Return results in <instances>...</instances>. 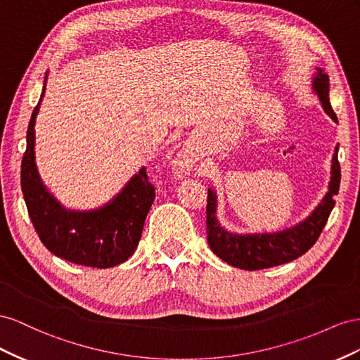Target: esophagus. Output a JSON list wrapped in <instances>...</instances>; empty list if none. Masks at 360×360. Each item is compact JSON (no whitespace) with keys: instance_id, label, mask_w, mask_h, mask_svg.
Masks as SVG:
<instances>
[{"instance_id":"obj_1","label":"esophagus","mask_w":360,"mask_h":360,"mask_svg":"<svg viewBox=\"0 0 360 360\" xmlns=\"http://www.w3.org/2000/svg\"><path fill=\"white\" fill-rule=\"evenodd\" d=\"M190 167H191V160H190L187 153H184V152H181L179 155L174 158V161H173V170H174V173L178 174V176L186 174L190 170Z\"/></svg>"}]
</instances>
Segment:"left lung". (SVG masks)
I'll use <instances>...</instances> for the list:
<instances>
[{"instance_id": "obj_1", "label": "left lung", "mask_w": 360, "mask_h": 360, "mask_svg": "<svg viewBox=\"0 0 360 360\" xmlns=\"http://www.w3.org/2000/svg\"><path fill=\"white\" fill-rule=\"evenodd\" d=\"M314 89L320 98L324 111L335 122L338 117L332 110L330 101H328V77L321 69L314 78ZM341 184V167L338 161V148L332 164V181L330 188L326 194L323 202L300 224L291 229L277 233H262V235H235L226 232L215 219V193L208 190L207 203V233L208 244L211 250L219 256L220 259L243 270H262L270 269L281 264L294 261L309 250L316 243L323 228L326 226L328 215L335 207V196L340 191Z\"/></svg>"}]
</instances>
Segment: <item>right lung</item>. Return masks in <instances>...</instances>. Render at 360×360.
<instances>
[{
  "label": "right lung",
  "mask_w": 360,
  "mask_h": 360,
  "mask_svg": "<svg viewBox=\"0 0 360 360\" xmlns=\"http://www.w3.org/2000/svg\"><path fill=\"white\" fill-rule=\"evenodd\" d=\"M44 94L45 86L28 123L20 166V187L39 238L51 253L78 265L108 269L125 262L139 245L155 187L143 167L104 208L74 212L61 207L40 182L34 162V122Z\"/></svg>",
  "instance_id": "add662e5"
}]
</instances>
